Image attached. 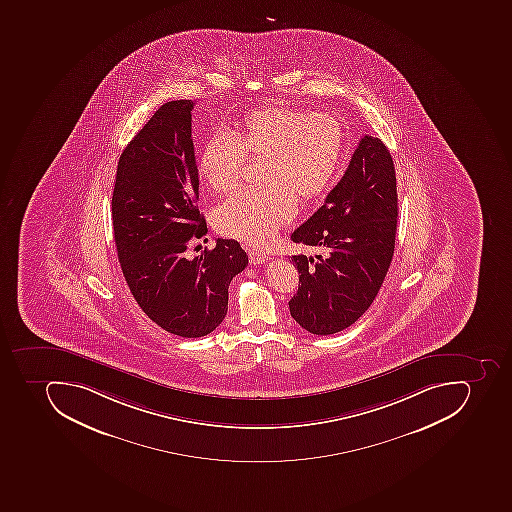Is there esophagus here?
<instances>
[{"label": "esophagus", "instance_id": "esophagus-1", "mask_svg": "<svg viewBox=\"0 0 512 512\" xmlns=\"http://www.w3.org/2000/svg\"><path fill=\"white\" fill-rule=\"evenodd\" d=\"M247 252H249V260L252 265H260V263H265L268 260V255L262 250L247 249Z\"/></svg>", "mask_w": 512, "mask_h": 512}]
</instances>
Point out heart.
I'll return each instance as SVG.
<instances>
[{
  "label": "heart",
  "instance_id": "obj_1",
  "mask_svg": "<svg viewBox=\"0 0 512 512\" xmlns=\"http://www.w3.org/2000/svg\"><path fill=\"white\" fill-rule=\"evenodd\" d=\"M345 143V127L335 116L281 105L247 113L238 137L214 132L199 155V171L212 190H234L244 161L263 158V187L238 191L220 204L215 212L217 230L265 246L294 218L297 196L311 199L329 187Z\"/></svg>",
  "mask_w": 512,
  "mask_h": 512
}]
</instances>
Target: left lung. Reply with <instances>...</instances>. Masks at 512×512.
Returning a JSON list of instances; mask_svg holds the SVG:
<instances>
[{
	"label": "left lung",
	"mask_w": 512,
	"mask_h": 512,
	"mask_svg": "<svg viewBox=\"0 0 512 512\" xmlns=\"http://www.w3.org/2000/svg\"><path fill=\"white\" fill-rule=\"evenodd\" d=\"M397 188L393 158L385 143L364 135L345 175L324 204L290 239L321 247L319 262L292 255L298 270L290 314L314 335L340 332L377 297L393 260Z\"/></svg>",
	"instance_id": "obj_1"
}]
</instances>
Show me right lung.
<instances>
[{
    "instance_id": "obj_1",
    "label": "right lung",
    "mask_w": 512,
    "mask_h": 512,
    "mask_svg": "<svg viewBox=\"0 0 512 512\" xmlns=\"http://www.w3.org/2000/svg\"><path fill=\"white\" fill-rule=\"evenodd\" d=\"M191 100L156 110L119 156L111 218L127 286L151 321L183 338L204 337L228 311L231 279L249 263L234 239L187 257L207 233L191 139Z\"/></svg>"
}]
</instances>
